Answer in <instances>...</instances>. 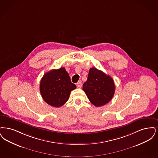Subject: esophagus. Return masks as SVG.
<instances>
[{
    "label": "esophagus",
    "instance_id": "esophagus-1",
    "mask_svg": "<svg viewBox=\"0 0 158 158\" xmlns=\"http://www.w3.org/2000/svg\"><path fill=\"white\" fill-rule=\"evenodd\" d=\"M82 84L81 81H78V82L77 83V87H78V88H81V87H82Z\"/></svg>",
    "mask_w": 158,
    "mask_h": 158
}]
</instances>
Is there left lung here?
<instances>
[{
    "instance_id": "obj_1",
    "label": "left lung",
    "mask_w": 158,
    "mask_h": 158,
    "mask_svg": "<svg viewBox=\"0 0 158 158\" xmlns=\"http://www.w3.org/2000/svg\"><path fill=\"white\" fill-rule=\"evenodd\" d=\"M82 89L90 102L96 107H100L112 99L115 91V85L110 76L96 68H91Z\"/></svg>"
}]
</instances>
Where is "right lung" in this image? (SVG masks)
Segmentation results:
<instances>
[{"instance_id": "obj_1", "label": "right lung", "mask_w": 158, "mask_h": 158, "mask_svg": "<svg viewBox=\"0 0 158 158\" xmlns=\"http://www.w3.org/2000/svg\"><path fill=\"white\" fill-rule=\"evenodd\" d=\"M40 92L44 100L49 105L60 107L66 103L76 85L71 81L65 69L61 67L46 73L40 82Z\"/></svg>"}]
</instances>
